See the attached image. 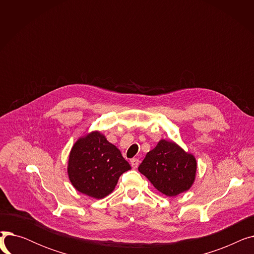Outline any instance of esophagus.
Returning a JSON list of instances; mask_svg holds the SVG:
<instances>
[{"instance_id": "1", "label": "esophagus", "mask_w": 254, "mask_h": 254, "mask_svg": "<svg viewBox=\"0 0 254 254\" xmlns=\"http://www.w3.org/2000/svg\"><path fill=\"white\" fill-rule=\"evenodd\" d=\"M130 165L132 167V169H136L139 166V159L138 158H131L130 159Z\"/></svg>"}]
</instances>
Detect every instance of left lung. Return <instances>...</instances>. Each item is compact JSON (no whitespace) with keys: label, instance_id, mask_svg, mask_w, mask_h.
Returning <instances> with one entry per match:
<instances>
[{"label":"left lung","instance_id":"8db88e82","mask_svg":"<svg viewBox=\"0 0 254 254\" xmlns=\"http://www.w3.org/2000/svg\"><path fill=\"white\" fill-rule=\"evenodd\" d=\"M154 188L168 196L189 190L195 179V157L173 141L161 140L138 168Z\"/></svg>","mask_w":254,"mask_h":254}]
</instances>
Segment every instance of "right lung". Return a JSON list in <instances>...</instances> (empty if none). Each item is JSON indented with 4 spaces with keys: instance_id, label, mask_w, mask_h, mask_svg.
Wrapping results in <instances>:
<instances>
[{
    "instance_id": "right-lung-1",
    "label": "right lung",
    "mask_w": 254,
    "mask_h": 254,
    "mask_svg": "<svg viewBox=\"0 0 254 254\" xmlns=\"http://www.w3.org/2000/svg\"><path fill=\"white\" fill-rule=\"evenodd\" d=\"M129 169L119 149L98 130L79 138L69 155L68 175L72 185L95 198L111 193L119 177Z\"/></svg>"
}]
</instances>
